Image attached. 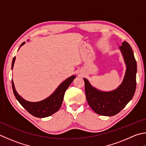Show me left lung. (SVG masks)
<instances>
[{
	"mask_svg": "<svg viewBox=\"0 0 146 146\" xmlns=\"http://www.w3.org/2000/svg\"><path fill=\"white\" fill-rule=\"evenodd\" d=\"M127 65L123 81L113 91L103 92L93 88L84 79L86 100L89 105L97 114L113 116L118 113L127 105L134 95L136 88L137 63L130 44L123 41L120 46Z\"/></svg>",
	"mask_w": 146,
	"mask_h": 146,
	"instance_id": "1",
	"label": "left lung"
}]
</instances>
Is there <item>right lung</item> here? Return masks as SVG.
<instances>
[{
  "label": "right lung",
  "instance_id": "obj_1",
  "mask_svg": "<svg viewBox=\"0 0 146 146\" xmlns=\"http://www.w3.org/2000/svg\"><path fill=\"white\" fill-rule=\"evenodd\" d=\"M24 44L25 42L21 44V46L23 45ZM15 59H16V56H14L12 62V69L14 66ZM75 78V76H72L69 77L58 86L51 96L45 100L38 102H29L21 97L15 90L13 80H12V88H13L15 97L24 108L26 109L29 113L33 115L34 117L44 118L55 113L60 109L64 100L65 92Z\"/></svg>",
  "mask_w": 146,
  "mask_h": 146
}]
</instances>
